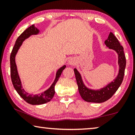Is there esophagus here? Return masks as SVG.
I'll use <instances>...</instances> for the list:
<instances>
[{"label": "esophagus", "mask_w": 135, "mask_h": 135, "mask_svg": "<svg viewBox=\"0 0 135 135\" xmlns=\"http://www.w3.org/2000/svg\"><path fill=\"white\" fill-rule=\"evenodd\" d=\"M68 63H69V64L71 65H74L76 64V61H74V59H70L69 61H68Z\"/></svg>", "instance_id": "esophagus-1"}]
</instances>
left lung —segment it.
<instances>
[{"label":"left lung","instance_id":"left-lung-1","mask_svg":"<svg viewBox=\"0 0 135 135\" xmlns=\"http://www.w3.org/2000/svg\"><path fill=\"white\" fill-rule=\"evenodd\" d=\"M105 43L109 49H113L117 52L118 55V65H119V73L117 77L113 81L108 84L105 88L98 90L89 89L84 86L82 81L80 73L76 68H74V74L76 76L79 91L81 98L89 102L101 103L111 98L122 84L124 75V71L126 65V56L124 53V49L118 39L113 33L110 32L108 37L105 41Z\"/></svg>","mask_w":135,"mask_h":135}]
</instances>
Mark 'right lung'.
Wrapping results in <instances>:
<instances>
[{
    "mask_svg": "<svg viewBox=\"0 0 135 135\" xmlns=\"http://www.w3.org/2000/svg\"><path fill=\"white\" fill-rule=\"evenodd\" d=\"M38 33V30L35 28L33 26L29 27L28 28H27L23 33L16 40L15 44L13 46L12 51L11 52V56H10V65H11V77L12 80V82L13 86L14 87L15 89L17 91V93L20 95L22 99L25 101L27 102V103L31 105H40L43 104H45L46 102H49L52 98L54 97L55 94V86L56 83L58 81V79L61 76V73H62V71L65 69L66 67L65 65H64L63 67L58 70L56 74V78L53 84L50 87L49 89L46 90L41 94L38 95H31L29 93H27L26 91L22 89L21 86V81H20L19 76H18L17 66L15 64V55L17 54L18 49L20 46L21 45L22 43L26 38H28L31 35H36Z\"/></svg>",
    "mask_w": 135,
    "mask_h": 135,
    "instance_id": "1",
    "label": "right lung"
}]
</instances>
